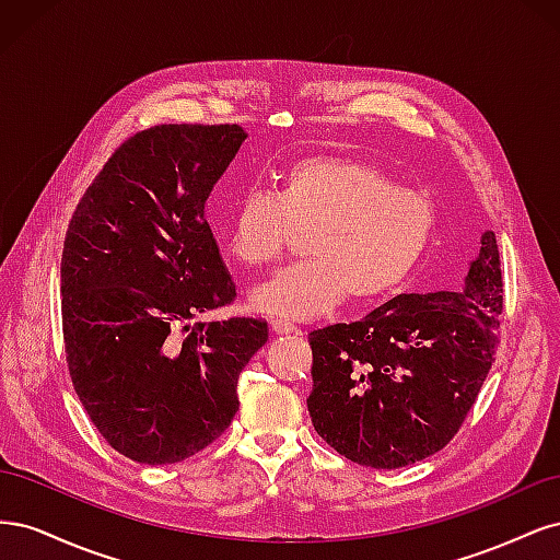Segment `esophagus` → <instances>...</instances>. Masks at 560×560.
Segmentation results:
<instances>
[{"instance_id": "esophagus-1", "label": "esophagus", "mask_w": 560, "mask_h": 560, "mask_svg": "<svg viewBox=\"0 0 560 560\" xmlns=\"http://www.w3.org/2000/svg\"><path fill=\"white\" fill-rule=\"evenodd\" d=\"M270 329H273L276 334H299L301 331L296 325H292V322H284V319L270 322Z\"/></svg>"}]
</instances>
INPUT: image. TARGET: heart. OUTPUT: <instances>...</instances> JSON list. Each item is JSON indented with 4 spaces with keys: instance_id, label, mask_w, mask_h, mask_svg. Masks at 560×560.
<instances>
[{
    "instance_id": "heart-1",
    "label": "heart",
    "mask_w": 560,
    "mask_h": 560,
    "mask_svg": "<svg viewBox=\"0 0 560 560\" xmlns=\"http://www.w3.org/2000/svg\"><path fill=\"white\" fill-rule=\"evenodd\" d=\"M436 226L428 194L399 186L383 167L346 156L290 163L278 189H252L235 208L226 249L245 268L278 264L299 235L306 261L264 282L257 308L308 319L350 303H374L409 278Z\"/></svg>"
}]
</instances>
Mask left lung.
<instances>
[{
	"mask_svg": "<svg viewBox=\"0 0 560 560\" xmlns=\"http://www.w3.org/2000/svg\"><path fill=\"white\" fill-rule=\"evenodd\" d=\"M502 296L500 249L488 231L463 290L401 294L360 322L311 331L317 434L374 469L442 451L495 362Z\"/></svg>",
	"mask_w": 560,
	"mask_h": 560,
	"instance_id": "1",
	"label": "left lung"
}]
</instances>
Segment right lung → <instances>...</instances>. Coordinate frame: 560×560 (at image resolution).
Instances as JSON below:
<instances>
[{
	"instance_id": "obj_1",
	"label": "right lung",
	"mask_w": 560,
	"mask_h": 560,
	"mask_svg": "<svg viewBox=\"0 0 560 560\" xmlns=\"http://www.w3.org/2000/svg\"><path fill=\"white\" fill-rule=\"evenodd\" d=\"M245 138L235 124L135 132L67 226V369L97 432L132 463L173 465L217 442L241 406V371L268 341L261 317L189 325L235 301L206 200Z\"/></svg>"
}]
</instances>
